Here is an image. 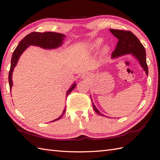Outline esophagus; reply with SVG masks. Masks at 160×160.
Returning <instances> with one entry per match:
<instances>
[{
  "mask_svg": "<svg viewBox=\"0 0 160 160\" xmlns=\"http://www.w3.org/2000/svg\"><path fill=\"white\" fill-rule=\"evenodd\" d=\"M86 74H83L82 76V78H86Z\"/></svg>",
  "mask_w": 160,
  "mask_h": 160,
  "instance_id": "34e87169",
  "label": "esophagus"
}]
</instances>
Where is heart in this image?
I'll use <instances>...</instances> for the list:
<instances>
[{
	"label": "heart",
	"mask_w": 160,
	"mask_h": 160,
	"mask_svg": "<svg viewBox=\"0 0 160 160\" xmlns=\"http://www.w3.org/2000/svg\"><path fill=\"white\" fill-rule=\"evenodd\" d=\"M103 43V39L102 38H98L94 40L91 44H89L88 48L91 52L97 51L99 48L101 47ZM110 51V46L108 44H106L103 46L102 50V54L103 56H106L109 54Z\"/></svg>",
	"instance_id": "obj_1"
}]
</instances>
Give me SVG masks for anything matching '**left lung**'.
<instances>
[{"mask_svg":"<svg viewBox=\"0 0 160 160\" xmlns=\"http://www.w3.org/2000/svg\"><path fill=\"white\" fill-rule=\"evenodd\" d=\"M110 31L118 40L116 49L114 50L112 54V58H117L126 54H132L139 62L140 66L142 67L144 71L145 72L147 76H148V71L147 64L145 48L141 43L139 39L136 38V36L129 31H122V30L110 29ZM92 103L93 109L96 112L103 117H106L104 114L99 112L95 106L94 103L92 102Z\"/></svg>","mask_w":160,"mask_h":160,"instance_id":"left-lung-1","label":"left lung"}]
</instances>
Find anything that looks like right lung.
I'll use <instances>...</instances> for the list:
<instances>
[{
  "label": "right lung",
  "mask_w": 160,
  "mask_h": 160,
  "mask_svg": "<svg viewBox=\"0 0 160 160\" xmlns=\"http://www.w3.org/2000/svg\"><path fill=\"white\" fill-rule=\"evenodd\" d=\"M65 35L62 33L54 32H32L30 34L27 35L23 38L20 43L16 47V50H14L12 54V61H11V67L9 73V83L10 90L12 91V88L13 86L12 82V74L15 67L16 66L18 60L22 54L24 52V50L29 46H35L42 48L43 49L50 50L56 49L58 47L62 46V42L65 38ZM76 84L74 82L72 87L69 88L66 93V98L71 92L73 89L76 87ZM66 109L65 108L62 111V113L58 118H56L52 121H55L61 119L63 115L65 113ZM52 122V121H51Z\"/></svg>",
  "instance_id": "1"
}]
</instances>
